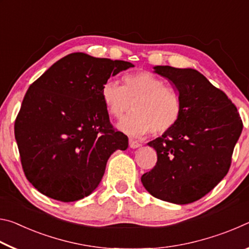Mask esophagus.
Returning a JSON list of instances; mask_svg holds the SVG:
<instances>
[{
    "label": "esophagus",
    "mask_w": 249,
    "mask_h": 249,
    "mask_svg": "<svg viewBox=\"0 0 249 249\" xmlns=\"http://www.w3.org/2000/svg\"><path fill=\"white\" fill-rule=\"evenodd\" d=\"M129 147H130V148L135 149V148H138V147H141V144L137 141H134V140H132V138H130V140H129Z\"/></svg>",
    "instance_id": "1"
}]
</instances>
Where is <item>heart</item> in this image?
<instances>
[{"instance_id":"heart-1","label":"heart","mask_w":249,"mask_h":249,"mask_svg":"<svg viewBox=\"0 0 249 249\" xmlns=\"http://www.w3.org/2000/svg\"><path fill=\"white\" fill-rule=\"evenodd\" d=\"M101 95L109 115L115 119L123 117L132 107L135 109L119 123V128L130 136L141 137L149 132L165 134L178 124L182 114L179 92L148 71L125 74L123 86L107 80Z\"/></svg>"}]
</instances>
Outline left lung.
Segmentation results:
<instances>
[{
	"label": "left lung",
	"instance_id": "left-lung-1",
	"mask_svg": "<svg viewBox=\"0 0 249 249\" xmlns=\"http://www.w3.org/2000/svg\"><path fill=\"white\" fill-rule=\"evenodd\" d=\"M154 69L175 84L182 114L174 128L148 142L157 151V162L142 176V182L157 199L192 203L229 172L243 122L229 96L199 71L170 66Z\"/></svg>",
	"mask_w": 249,
	"mask_h": 249
}]
</instances>
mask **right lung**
Segmentation results:
<instances>
[{
  "label": "right lung",
  "instance_id": "add662e5",
  "mask_svg": "<svg viewBox=\"0 0 249 249\" xmlns=\"http://www.w3.org/2000/svg\"><path fill=\"white\" fill-rule=\"evenodd\" d=\"M130 67L73 53L31 84L14 133L24 174L40 193L61 202L83 199L101 182L109 156L127 148V136L109 122L101 89Z\"/></svg>",
  "mask_w": 249,
  "mask_h": 249
}]
</instances>
